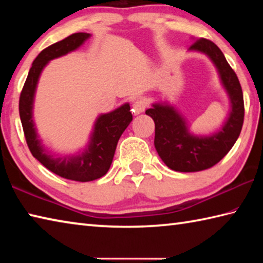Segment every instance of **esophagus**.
Listing matches in <instances>:
<instances>
[{"label":"esophagus","mask_w":263,"mask_h":263,"mask_svg":"<svg viewBox=\"0 0 263 263\" xmlns=\"http://www.w3.org/2000/svg\"><path fill=\"white\" fill-rule=\"evenodd\" d=\"M146 106H147V101H146L145 99H138L133 102L132 112L135 115H139L141 112H144Z\"/></svg>","instance_id":"34e87169"}]
</instances>
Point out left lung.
<instances>
[{"label": "left lung", "instance_id": "left-lung-1", "mask_svg": "<svg viewBox=\"0 0 263 263\" xmlns=\"http://www.w3.org/2000/svg\"><path fill=\"white\" fill-rule=\"evenodd\" d=\"M190 52L205 54L219 75L230 101V111L222 125L209 135H194L183 115L168 102L153 103L146 115L155 124L154 146L167 167L182 173L211 168L230 152L239 138L243 124V96L237 74L215 43L196 39Z\"/></svg>", "mask_w": 263, "mask_h": 263}]
</instances>
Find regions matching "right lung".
Instances as JSON below:
<instances>
[{"label":"right lung","mask_w":263,"mask_h":263,"mask_svg":"<svg viewBox=\"0 0 263 263\" xmlns=\"http://www.w3.org/2000/svg\"><path fill=\"white\" fill-rule=\"evenodd\" d=\"M91 37L90 33L70 34L64 41L48 46L35 58L20 97V117L30 152L48 171L64 179L89 182L108 173L119 138L132 121L130 104L125 103L96 118L87 145L75 154L58 155L50 152L39 138L33 121L35 90L43 69L53 59L78 50Z\"/></svg>","instance_id":"right-lung-1"}]
</instances>
